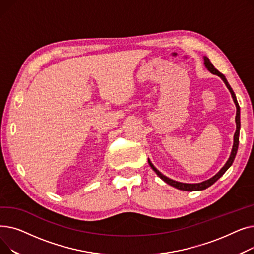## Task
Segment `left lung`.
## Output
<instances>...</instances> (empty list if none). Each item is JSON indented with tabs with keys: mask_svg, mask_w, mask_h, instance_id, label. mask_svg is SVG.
Wrapping results in <instances>:
<instances>
[{
	"mask_svg": "<svg viewBox=\"0 0 254 254\" xmlns=\"http://www.w3.org/2000/svg\"><path fill=\"white\" fill-rule=\"evenodd\" d=\"M204 64L206 65V68L212 73V74H215L217 76H219L222 80L223 82L225 83L226 87L229 88L231 95L233 97V100L235 102V105H236V108H237V113H236V125H237V128H236V132L234 135V145H233V149H232V152H231V155L228 159V162L225 163V165L220 169V171L217 173L216 175L213 176L212 178L206 180V181H203L201 183H182V182H178V181H175L173 179H170L168 178L167 176L163 175L161 172H159L153 165L152 163L148 159V163L150 165V167L152 168V170L156 173V174L158 175L159 178H162L166 183H168L169 185L173 186V188H176L180 190H185V191H195V190H206L208 189L209 186H211L213 183L216 182L223 174L226 172V170H228L234 163V159L236 157V154H237V151H238V146H239V134H240V127H241V123H240V106L238 104V101H237V98H236V95L234 90L232 89L231 85L229 84L228 80H226L225 76L223 74H221L217 69H215V66L213 65V64L210 62V60L207 58V57H204Z\"/></svg>",
	"mask_w": 254,
	"mask_h": 254,
	"instance_id": "left-lung-1",
	"label": "left lung"
}]
</instances>
